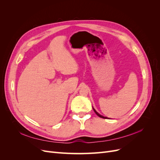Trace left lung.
<instances>
[{
  "instance_id": "left-lung-1",
  "label": "left lung",
  "mask_w": 160,
  "mask_h": 160,
  "mask_svg": "<svg viewBox=\"0 0 160 160\" xmlns=\"http://www.w3.org/2000/svg\"><path fill=\"white\" fill-rule=\"evenodd\" d=\"M93 111H95V113L97 114V115H98V116H99V118H103V119H109V118H107V117H103V116H102V115H101L99 113H98V112H97V111H96V110L93 108Z\"/></svg>"
}]
</instances>
